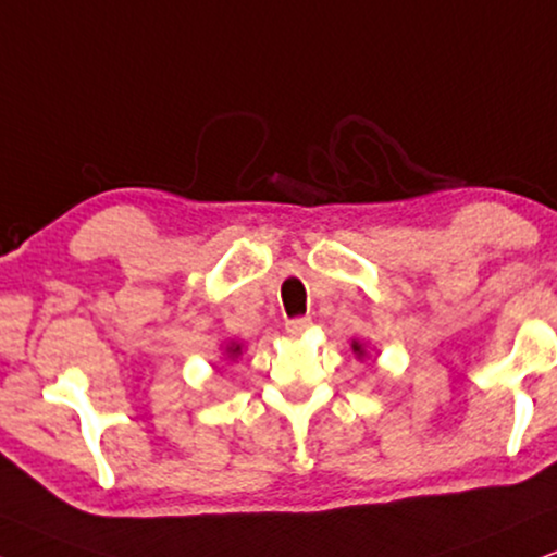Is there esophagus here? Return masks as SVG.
Instances as JSON below:
<instances>
[{"label": "esophagus", "instance_id": "obj_1", "mask_svg": "<svg viewBox=\"0 0 557 557\" xmlns=\"http://www.w3.org/2000/svg\"><path fill=\"white\" fill-rule=\"evenodd\" d=\"M308 326H311V319H308V315H300V319H290L285 323V331L290 336H300L302 331H306Z\"/></svg>", "mask_w": 557, "mask_h": 557}]
</instances>
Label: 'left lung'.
<instances>
[{"label":"left lung","mask_w":557,"mask_h":557,"mask_svg":"<svg viewBox=\"0 0 557 557\" xmlns=\"http://www.w3.org/2000/svg\"><path fill=\"white\" fill-rule=\"evenodd\" d=\"M351 349H355V351H357V355H360V357H362V347H360V344H357V342H355V344H351Z\"/></svg>","instance_id":"8db88e82"}]
</instances>
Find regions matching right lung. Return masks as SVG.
<instances>
[{
    "instance_id": "1",
    "label": "right lung",
    "mask_w": 557,
    "mask_h": 557,
    "mask_svg": "<svg viewBox=\"0 0 557 557\" xmlns=\"http://www.w3.org/2000/svg\"><path fill=\"white\" fill-rule=\"evenodd\" d=\"M238 351H242V347H238V344H231V347H228V355H231V357H236Z\"/></svg>"
}]
</instances>
